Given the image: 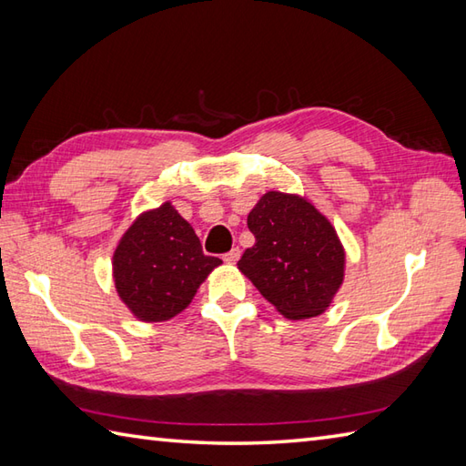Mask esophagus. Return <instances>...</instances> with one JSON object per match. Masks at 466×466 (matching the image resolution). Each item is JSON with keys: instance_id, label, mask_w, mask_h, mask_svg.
Wrapping results in <instances>:
<instances>
[{"instance_id": "obj_1", "label": "esophagus", "mask_w": 466, "mask_h": 466, "mask_svg": "<svg viewBox=\"0 0 466 466\" xmlns=\"http://www.w3.org/2000/svg\"><path fill=\"white\" fill-rule=\"evenodd\" d=\"M240 258V248H232L228 254H224V262L226 264H236Z\"/></svg>"}]
</instances>
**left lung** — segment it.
Here are the masks:
<instances>
[{
    "label": "left lung",
    "mask_w": 466,
    "mask_h": 466,
    "mask_svg": "<svg viewBox=\"0 0 466 466\" xmlns=\"http://www.w3.org/2000/svg\"><path fill=\"white\" fill-rule=\"evenodd\" d=\"M254 246L238 268L290 320L329 309L344 280V248L332 224L306 198L266 192L248 214Z\"/></svg>",
    "instance_id": "8db88e82"
}]
</instances>
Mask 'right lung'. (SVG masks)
<instances>
[{
  "instance_id": "obj_1",
  "label": "right lung",
  "mask_w": 466,
  "mask_h": 466,
  "mask_svg": "<svg viewBox=\"0 0 466 466\" xmlns=\"http://www.w3.org/2000/svg\"><path fill=\"white\" fill-rule=\"evenodd\" d=\"M222 260L202 252L194 228L170 202L144 212L114 252L116 290L136 319L170 320Z\"/></svg>"
}]
</instances>
